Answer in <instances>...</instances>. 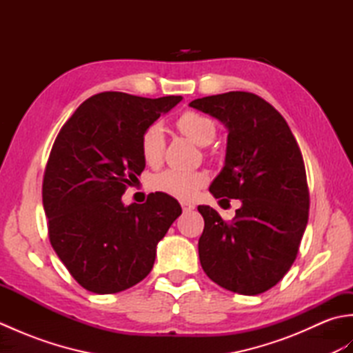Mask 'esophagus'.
<instances>
[{"mask_svg": "<svg viewBox=\"0 0 353 353\" xmlns=\"http://www.w3.org/2000/svg\"><path fill=\"white\" fill-rule=\"evenodd\" d=\"M181 206L183 209V212H190L194 208H196L192 203H190V201H181Z\"/></svg>", "mask_w": 353, "mask_h": 353, "instance_id": "obj_1", "label": "esophagus"}]
</instances>
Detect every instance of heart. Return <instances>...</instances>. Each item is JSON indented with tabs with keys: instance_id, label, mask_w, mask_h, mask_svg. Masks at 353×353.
I'll return each instance as SVG.
<instances>
[{
	"instance_id": "heart-1",
	"label": "heart",
	"mask_w": 353,
	"mask_h": 353,
	"mask_svg": "<svg viewBox=\"0 0 353 353\" xmlns=\"http://www.w3.org/2000/svg\"><path fill=\"white\" fill-rule=\"evenodd\" d=\"M177 129L185 137L199 145L211 144L215 138V124L211 118H208L197 112H185L176 121ZM142 159L148 165H157L162 161L165 137L161 125L152 124L144 130L139 141ZM208 182V174L203 171H185V170H165L159 174L152 177V188L157 192L167 196L188 200L196 196L197 191Z\"/></svg>"
}]
</instances>
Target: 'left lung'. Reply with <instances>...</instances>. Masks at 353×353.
Segmentation results:
<instances>
[{"label": "left lung", "instance_id": "1", "mask_svg": "<svg viewBox=\"0 0 353 353\" xmlns=\"http://www.w3.org/2000/svg\"><path fill=\"white\" fill-rule=\"evenodd\" d=\"M190 106L228 129L226 159L209 186L215 199L241 200L234 220L199 206L205 229L199 239L201 268L229 291L256 296L287 274L308 223L305 163L283 117L261 97L232 91Z\"/></svg>", "mask_w": 353, "mask_h": 353}]
</instances>
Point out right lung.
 <instances>
[{
    "label": "right lung",
    "mask_w": 353,
    "mask_h": 353,
    "mask_svg": "<svg viewBox=\"0 0 353 353\" xmlns=\"http://www.w3.org/2000/svg\"><path fill=\"white\" fill-rule=\"evenodd\" d=\"M182 101L101 92L63 124L42 183L52 249L81 287L114 294L152 272L156 245L182 208L162 192L142 205L121 196L145 168L139 141L148 125Z\"/></svg>",
    "instance_id": "1"
}]
</instances>
